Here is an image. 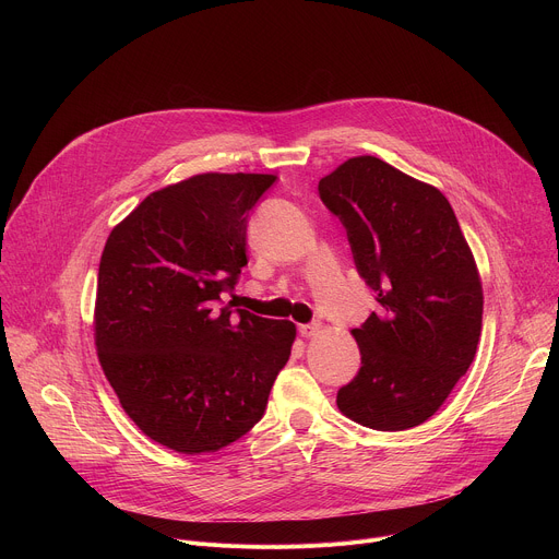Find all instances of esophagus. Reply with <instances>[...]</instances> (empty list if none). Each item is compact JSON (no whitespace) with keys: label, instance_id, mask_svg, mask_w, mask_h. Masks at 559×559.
Masks as SVG:
<instances>
[{"label":"esophagus","instance_id":"1","mask_svg":"<svg viewBox=\"0 0 559 559\" xmlns=\"http://www.w3.org/2000/svg\"><path fill=\"white\" fill-rule=\"evenodd\" d=\"M318 332H321V325H318V323H309V325H300L298 328V334L302 338H313Z\"/></svg>","mask_w":559,"mask_h":559}]
</instances>
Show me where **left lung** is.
<instances>
[{
    "mask_svg": "<svg viewBox=\"0 0 559 559\" xmlns=\"http://www.w3.org/2000/svg\"><path fill=\"white\" fill-rule=\"evenodd\" d=\"M343 221L378 311L352 336L358 376L338 391L349 420L405 431L429 420L473 362L483 281L447 197L378 156H352L318 181Z\"/></svg>",
    "mask_w": 559,
    "mask_h": 559,
    "instance_id": "1",
    "label": "left lung"
}]
</instances>
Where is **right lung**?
<instances>
[{"label":"right lung","instance_id":"1","mask_svg":"<svg viewBox=\"0 0 559 559\" xmlns=\"http://www.w3.org/2000/svg\"><path fill=\"white\" fill-rule=\"evenodd\" d=\"M274 175L203 173L147 194L108 236L95 347L123 412L177 453H214L261 418L292 321L218 307L248 265V214Z\"/></svg>","mask_w":559,"mask_h":559}]
</instances>
